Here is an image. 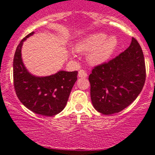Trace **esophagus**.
<instances>
[{"label": "esophagus", "instance_id": "esophagus-1", "mask_svg": "<svg viewBox=\"0 0 155 155\" xmlns=\"http://www.w3.org/2000/svg\"><path fill=\"white\" fill-rule=\"evenodd\" d=\"M87 74L85 71L84 70H80L78 72V77L79 78H87Z\"/></svg>", "mask_w": 155, "mask_h": 155}]
</instances>
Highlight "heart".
<instances>
[{"label":"heart","instance_id":"1","mask_svg":"<svg viewBox=\"0 0 155 155\" xmlns=\"http://www.w3.org/2000/svg\"><path fill=\"white\" fill-rule=\"evenodd\" d=\"M116 36L108 37L107 34L94 33L88 35L78 43V51L90 53L88 61L92 64H101L108 61L118 47Z\"/></svg>","mask_w":155,"mask_h":155}]
</instances>
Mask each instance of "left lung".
Returning a JSON list of instances; mask_svg holds the SVG:
<instances>
[{"label": "left lung", "mask_w": 155, "mask_h": 155, "mask_svg": "<svg viewBox=\"0 0 155 155\" xmlns=\"http://www.w3.org/2000/svg\"><path fill=\"white\" fill-rule=\"evenodd\" d=\"M145 78L143 52L137 39L132 38L125 51L91 71L88 80L93 106L104 115L119 113L137 98Z\"/></svg>", "instance_id": "1"}]
</instances>
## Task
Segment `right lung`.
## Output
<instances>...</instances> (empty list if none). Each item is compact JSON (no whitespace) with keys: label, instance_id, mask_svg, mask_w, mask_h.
<instances>
[{"label":"right lung","instance_id":"obj_1","mask_svg":"<svg viewBox=\"0 0 155 155\" xmlns=\"http://www.w3.org/2000/svg\"><path fill=\"white\" fill-rule=\"evenodd\" d=\"M34 33L26 35L17 46L13 61L14 86L20 102L29 110L42 116H55L67 105L78 71H60L46 77L31 74L23 64L21 47Z\"/></svg>","mask_w":155,"mask_h":155}]
</instances>
